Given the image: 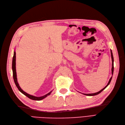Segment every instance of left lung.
<instances>
[{"instance_id": "left-lung-1", "label": "left lung", "mask_w": 125, "mask_h": 125, "mask_svg": "<svg viewBox=\"0 0 125 125\" xmlns=\"http://www.w3.org/2000/svg\"><path fill=\"white\" fill-rule=\"evenodd\" d=\"M111 57H112V75L113 74V72H114V58H113V53H112V51L111 50ZM112 77L110 78V79H109V80L107 84L106 85L104 88L103 89H102L101 90H100V91L97 92L96 93H91V94H84L83 93L84 95H87V96H94V95H97V94H99V93H100L102 91L104 90L106 87L109 84V83H110V82L111 81V80H112Z\"/></svg>"}]
</instances>
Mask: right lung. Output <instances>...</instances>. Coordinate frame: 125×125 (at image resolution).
<instances>
[{"mask_svg":"<svg viewBox=\"0 0 125 125\" xmlns=\"http://www.w3.org/2000/svg\"><path fill=\"white\" fill-rule=\"evenodd\" d=\"M16 52L15 51H14V54H13V59H12V71H13V80L14 81L15 84H16V85L17 86V88L18 89V90L20 91L23 93L24 95H25V96H27L28 97H29V99L33 100H35V101H40L44 99V98L46 97V96H47L48 95H50L51 93H52V91H51L50 92H49L48 93H47L46 95H45L44 96H40V97H37V96H35L33 95H31L30 94H29L28 93H26L25 92H24L23 90H22L21 89V88H20V86L19 85V83L17 81V73H16Z\"/></svg>","mask_w":125,"mask_h":125,"instance_id":"add662e5","label":"right lung"}]
</instances>
